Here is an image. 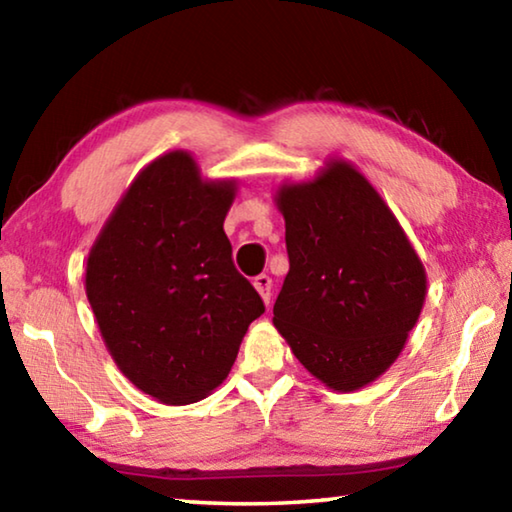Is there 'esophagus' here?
<instances>
[{
	"label": "esophagus",
	"mask_w": 512,
	"mask_h": 512,
	"mask_svg": "<svg viewBox=\"0 0 512 512\" xmlns=\"http://www.w3.org/2000/svg\"><path fill=\"white\" fill-rule=\"evenodd\" d=\"M253 284H255V289H257V293L259 296H262V300L266 302H271V287H273V280L268 275H257L255 280H253Z\"/></svg>",
	"instance_id": "1"
}]
</instances>
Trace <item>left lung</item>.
<instances>
[{
	"mask_svg": "<svg viewBox=\"0 0 512 512\" xmlns=\"http://www.w3.org/2000/svg\"><path fill=\"white\" fill-rule=\"evenodd\" d=\"M289 273L273 325L318 381L359 391L393 366L427 296V273L391 207L345 160L275 194Z\"/></svg>",
	"mask_w": 512,
	"mask_h": 512,
	"instance_id": "obj_1",
	"label": "left lung"
}]
</instances>
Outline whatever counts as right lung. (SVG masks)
<instances>
[{
  "label": "right lung",
  "instance_id": "add662e5",
  "mask_svg": "<svg viewBox=\"0 0 512 512\" xmlns=\"http://www.w3.org/2000/svg\"><path fill=\"white\" fill-rule=\"evenodd\" d=\"M237 180H207L187 151L137 173L85 264V293L117 368L162 404L223 384L264 302L235 264L223 221Z\"/></svg>",
  "mask_w": 512,
  "mask_h": 512
}]
</instances>
